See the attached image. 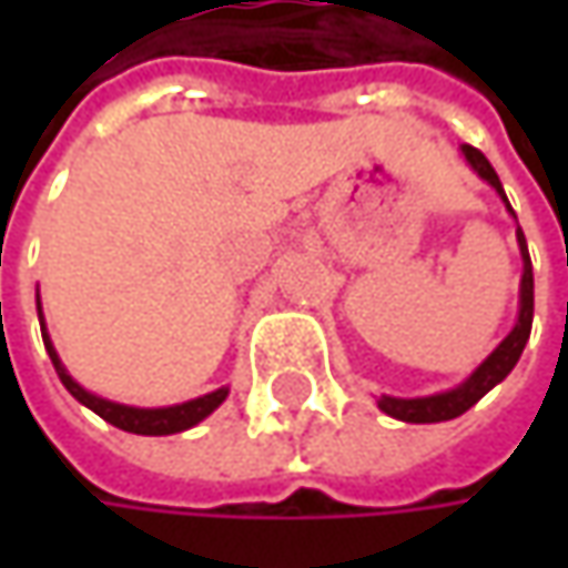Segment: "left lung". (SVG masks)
<instances>
[{"label": "left lung", "instance_id": "obj_1", "mask_svg": "<svg viewBox=\"0 0 568 568\" xmlns=\"http://www.w3.org/2000/svg\"><path fill=\"white\" fill-rule=\"evenodd\" d=\"M462 154H465V161L474 166V173H477L480 180H487V183L503 195L506 207L513 211V205H509V199H506L503 183H499V176H496V170L490 166V161H487L477 148H470V144H462ZM515 236H518V250H521V265H525V268H521V291H518V322H515L513 332L499 341V347H496L490 357L480 363L458 388H448V392H439V395H426V398H392V395H382L376 404H379V410H385L388 417L404 420V424H443V420H455V417H462L468 407H474V404L480 402L493 385H499V382L513 373V366L518 363V357H521L528 338H531V322H535V272H531V255H528V243H525L521 227H518Z\"/></svg>", "mask_w": 568, "mask_h": 568}]
</instances>
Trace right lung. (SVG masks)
<instances>
[{"mask_svg": "<svg viewBox=\"0 0 568 568\" xmlns=\"http://www.w3.org/2000/svg\"><path fill=\"white\" fill-rule=\"evenodd\" d=\"M37 316H40V332H43L47 354H50V361H53L62 385L72 392V398L84 404V407H91V410H94L98 417H103L106 424L125 429V433H139V436H170V433H183L189 426L202 424L207 414L217 410L221 402L227 398L230 388H217V392H207L202 398L173 404V407H129V404L106 402V398H100V395H91L88 388H81V385L69 376V369L59 361L53 341L47 335V322H43V310H40V294H37Z\"/></svg>", "mask_w": 568, "mask_h": 568, "instance_id": "add662e5", "label": "right lung"}]
</instances>
